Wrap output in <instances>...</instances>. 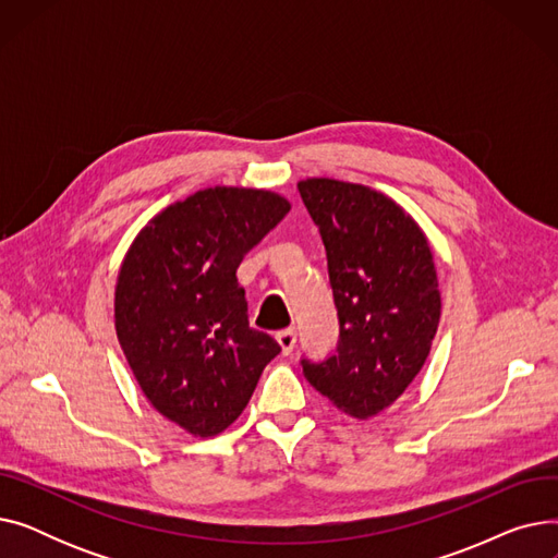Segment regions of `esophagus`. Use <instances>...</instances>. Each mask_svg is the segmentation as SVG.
Instances as JSON below:
<instances>
[{"label":"esophagus","instance_id":"obj_1","mask_svg":"<svg viewBox=\"0 0 558 558\" xmlns=\"http://www.w3.org/2000/svg\"><path fill=\"white\" fill-rule=\"evenodd\" d=\"M276 341L280 343L282 355H289L291 350H294V345H296V330H294V328H289V330L278 332V335H276Z\"/></svg>","mask_w":558,"mask_h":558}]
</instances>
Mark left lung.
I'll return each mask as SVG.
<instances>
[{"label": "left lung", "mask_w": 558, "mask_h": 558, "mask_svg": "<svg viewBox=\"0 0 558 558\" xmlns=\"http://www.w3.org/2000/svg\"><path fill=\"white\" fill-rule=\"evenodd\" d=\"M320 230L339 316L337 353L303 360L307 383L343 414L368 421L421 373L441 318L423 228L387 194L335 179L299 183Z\"/></svg>", "instance_id": "1"}]
</instances>
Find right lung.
<instances>
[{
    "instance_id": "1",
    "label": "right lung",
    "mask_w": 558,
    "mask_h": 558,
    "mask_svg": "<svg viewBox=\"0 0 558 558\" xmlns=\"http://www.w3.org/2000/svg\"><path fill=\"white\" fill-rule=\"evenodd\" d=\"M289 210L269 190H198L146 223L122 259L117 341L146 400L192 436H217L238 421L280 353L248 326L238 267Z\"/></svg>"
}]
</instances>
